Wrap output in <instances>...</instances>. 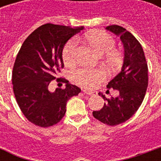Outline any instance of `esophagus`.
I'll use <instances>...</instances> for the list:
<instances>
[{
  "label": "esophagus",
  "instance_id": "obj_1",
  "mask_svg": "<svg viewBox=\"0 0 161 161\" xmlns=\"http://www.w3.org/2000/svg\"><path fill=\"white\" fill-rule=\"evenodd\" d=\"M83 92L84 93H86V94H88V95H93V94H94V92H92V91H89V90H83Z\"/></svg>",
  "mask_w": 161,
  "mask_h": 161
}]
</instances>
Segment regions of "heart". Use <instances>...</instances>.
I'll list each match as a JSON object with an SVG mask.
<instances>
[{"label":"heart","mask_w":161,"mask_h":161,"mask_svg":"<svg viewBox=\"0 0 161 161\" xmlns=\"http://www.w3.org/2000/svg\"><path fill=\"white\" fill-rule=\"evenodd\" d=\"M86 39L90 46L98 52V54H106L107 60L109 63H115L117 54L112 51L115 46V41L112 36L103 31H94L86 36ZM78 42L76 40H71L63 49V58L67 65H72L77 58ZM105 78V73L103 70H93L88 68H80L73 73V78L82 86L86 88H93Z\"/></svg>","instance_id":"obj_1"}]
</instances>
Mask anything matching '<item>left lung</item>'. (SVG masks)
<instances>
[{"mask_svg": "<svg viewBox=\"0 0 161 161\" xmlns=\"http://www.w3.org/2000/svg\"><path fill=\"white\" fill-rule=\"evenodd\" d=\"M105 29L119 36L125 50L121 71L107 85L119 94L108 99L98 93L107 102L100 110L93 111V115L103 124L114 126L132 117L141 105L148 87V66L142 46L130 31L117 25Z\"/></svg>", "mask_w": 161, "mask_h": 161, "instance_id": "left-lung-1", "label": "left lung"}]
</instances>
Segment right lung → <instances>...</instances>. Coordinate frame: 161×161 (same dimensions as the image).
<instances>
[{
  "label": "right lung",
  "mask_w": 161,
  "mask_h": 161,
  "mask_svg": "<svg viewBox=\"0 0 161 161\" xmlns=\"http://www.w3.org/2000/svg\"><path fill=\"white\" fill-rule=\"evenodd\" d=\"M83 26L70 27L44 24L24 41L12 71V84L16 102L25 117L40 127L58 124L65 115L67 102L81 89L64 78L65 88L49 91L51 81L63 68L65 44Z\"/></svg>",
  "instance_id": "1"
}]
</instances>
